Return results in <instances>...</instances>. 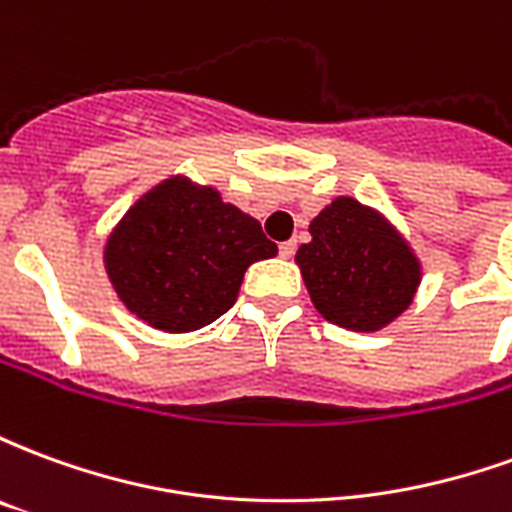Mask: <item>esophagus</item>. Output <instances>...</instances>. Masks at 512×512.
Masks as SVG:
<instances>
[{
    "mask_svg": "<svg viewBox=\"0 0 512 512\" xmlns=\"http://www.w3.org/2000/svg\"><path fill=\"white\" fill-rule=\"evenodd\" d=\"M279 255L285 257V260H290V257L296 255V241H282V244H279Z\"/></svg>",
    "mask_w": 512,
    "mask_h": 512,
    "instance_id": "34e87169",
    "label": "esophagus"
}]
</instances>
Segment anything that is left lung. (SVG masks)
<instances>
[{
    "instance_id": "8db88e82",
    "label": "left lung",
    "mask_w": 512,
    "mask_h": 512,
    "mask_svg": "<svg viewBox=\"0 0 512 512\" xmlns=\"http://www.w3.org/2000/svg\"><path fill=\"white\" fill-rule=\"evenodd\" d=\"M296 263L315 310L354 332H378L406 310L419 285V263L384 216L337 197L310 224Z\"/></svg>"
}]
</instances>
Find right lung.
Returning a JSON list of instances; mask_svg holds the SVG:
<instances>
[{
	"instance_id": "right-lung-1",
	"label": "right lung",
	"mask_w": 512,
	"mask_h": 512,
	"mask_svg": "<svg viewBox=\"0 0 512 512\" xmlns=\"http://www.w3.org/2000/svg\"><path fill=\"white\" fill-rule=\"evenodd\" d=\"M277 255L260 222L219 191L169 178L147 191L106 241V274L139 321L194 332L222 318L244 271Z\"/></svg>"
}]
</instances>
